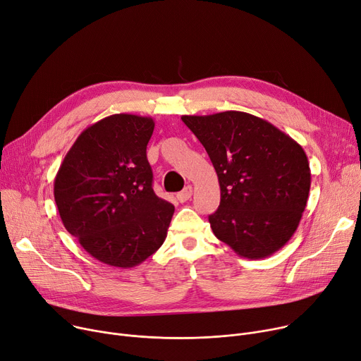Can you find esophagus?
Listing matches in <instances>:
<instances>
[{"mask_svg":"<svg viewBox=\"0 0 361 361\" xmlns=\"http://www.w3.org/2000/svg\"><path fill=\"white\" fill-rule=\"evenodd\" d=\"M190 197H192V186H186L183 190H180V192L176 195L179 202H186Z\"/></svg>","mask_w":361,"mask_h":361,"instance_id":"esophagus-1","label":"esophagus"}]
</instances>
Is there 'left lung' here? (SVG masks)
<instances>
[{
    "instance_id": "left-lung-1",
    "label": "left lung",
    "mask_w": 361,
    "mask_h": 361,
    "mask_svg": "<svg viewBox=\"0 0 361 361\" xmlns=\"http://www.w3.org/2000/svg\"><path fill=\"white\" fill-rule=\"evenodd\" d=\"M182 121L207 150L221 200L208 217L239 257L262 259L294 235L306 208L310 167L300 144L265 119L227 111Z\"/></svg>"
}]
</instances>
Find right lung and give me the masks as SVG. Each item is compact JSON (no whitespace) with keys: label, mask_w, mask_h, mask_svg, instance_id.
<instances>
[{"label":"right lung","mask_w":361,"mask_h":361,"mask_svg":"<svg viewBox=\"0 0 361 361\" xmlns=\"http://www.w3.org/2000/svg\"><path fill=\"white\" fill-rule=\"evenodd\" d=\"M153 131L147 116L103 118L78 135L55 176L63 227L106 265L135 267L166 239L175 207L153 190L147 160Z\"/></svg>","instance_id":"add662e5"}]
</instances>
